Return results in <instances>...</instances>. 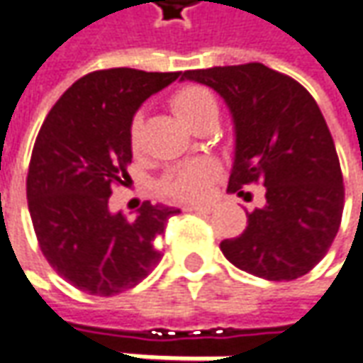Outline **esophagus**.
<instances>
[{
	"label": "esophagus",
	"mask_w": 363,
	"mask_h": 363,
	"mask_svg": "<svg viewBox=\"0 0 363 363\" xmlns=\"http://www.w3.org/2000/svg\"><path fill=\"white\" fill-rule=\"evenodd\" d=\"M215 203H205V205H189L184 206V211H193V213H203V215H208L215 211Z\"/></svg>",
	"instance_id": "obj_1"
}]
</instances>
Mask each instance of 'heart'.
<instances>
[{
    "label": "heart",
    "instance_id": "heart-1",
    "mask_svg": "<svg viewBox=\"0 0 363 363\" xmlns=\"http://www.w3.org/2000/svg\"><path fill=\"white\" fill-rule=\"evenodd\" d=\"M170 106L174 110V114L189 126L199 114L205 112L206 108H213L217 104L206 88L186 86V88H181L179 92H174V96L170 98ZM143 126V114H136L132 118L130 128H128V138H130V146L134 150L140 148ZM217 170H219V164L213 158H196L191 162H184V164L170 169L164 174V179L160 181V191L169 196L181 199V201H196V199L205 196Z\"/></svg>",
    "mask_w": 363,
    "mask_h": 363
}]
</instances>
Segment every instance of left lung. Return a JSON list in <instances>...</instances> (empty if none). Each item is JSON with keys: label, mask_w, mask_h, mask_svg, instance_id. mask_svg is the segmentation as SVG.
<instances>
[{"label": "left lung", "mask_w": 363, "mask_h": 363, "mask_svg": "<svg viewBox=\"0 0 363 363\" xmlns=\"http://www.w3.org/2000/svg\"><path fill=\"white\" fill-rule=\"evenodd\" d=\"M181 80L213 88L233 118L229 193L265 186V205L220 243L235 267L267 281L309 273L333 243L344 211V179L318 102L294 78L263 64L189 69Z\"/></svg>", "instance_id": "8db88e82"}]
</instances>
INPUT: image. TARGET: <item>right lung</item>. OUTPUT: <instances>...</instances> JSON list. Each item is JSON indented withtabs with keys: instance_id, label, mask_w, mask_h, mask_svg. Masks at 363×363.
I'll use <instances>...</instances> for the list:
<instances>
[{
	"instance_id": "1",
	"label": "right lung",
	"mask_w": 363,
	"mask_h": 363,
	"mask_svg": "<svg viewBox=\"0 0 363 363\" xmlns=\"http://www.w3.org/2000/svg\"><path fill=\"white\" fill-rule=\"evenodd\" d=\"M181 72L98 69L74 82L45 116L28 172V206L48 263L80 291L122 294L160 261L157 239L179 208L143 203L112 213V184L128 179V128L144 100Z\"/></svg>"
}]
</instances>
